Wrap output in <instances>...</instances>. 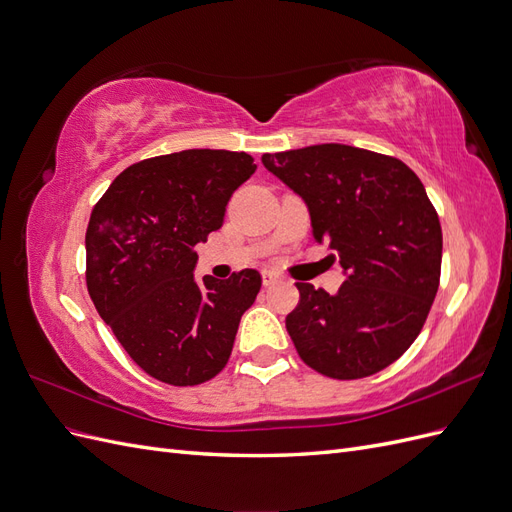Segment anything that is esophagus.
Listing matches in <instances>:
<instances>
[{
  "label": "esophagus",
  "mask_w": 512,
  "mask_h": 512,
  "mask_svg": "<svg viewBox=\"0 0 512 512\" xmlns=\"http://www.w3.org/2000/svg\"><path fill=\"white\" fill-rule=\"evenodd\" d=\"M262 284H265V286L277 284V275L271 273V271H262Z\"/></svg>",
  "instance_id": "obj_1"
}]
</instances>
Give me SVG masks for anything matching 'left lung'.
I'll return each instance as SVG.
<instances>
[{
  "instance_id": "8db88e82",
  "label": "left lung",
  "mask_w": 512,
  "mask_h": 512,
  "mask_svg": "<svg viewBox=\"0 0 512 512\" xmlns=\"http://www.w3.org/2000/svg\"><path fill=\"white\" fill-rule=\"evenodd\" d=\"M262 164L303 196L314 241L348 273L337 294L297 284L294 348L327 378L378 374L412 346L440 286L442 226L421 179L393 156L337 143L265 153Z\"/></svg>"
}]
</instances>
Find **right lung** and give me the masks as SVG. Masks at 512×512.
I'll use <instances>...</instances> for the list:
<instances>
[{
  "label": "right lung",
  "instance_id": "obj_1",
  "mask_svg": "<svg viewBox=\"0 0 512 512\" xmlns=\"http://www.w3.org/2000/svg\"><path fill=\"white\" fill-rule=\"evenodd\" d=\"M243 151L185 149L115 177L91 211L85 280L100 318L145 374L194 386L226 367L256 269L194 280V247L222 228L230 196L254 175Z\"/></svg>",
  "mask_w": 512,
  "mask_h": 512
}]
</instances>
